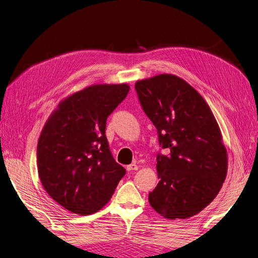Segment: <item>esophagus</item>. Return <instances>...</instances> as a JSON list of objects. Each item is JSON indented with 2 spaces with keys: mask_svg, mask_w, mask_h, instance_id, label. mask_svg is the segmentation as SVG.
Listing matches in <instances>:
<instances>
[{
  "mask_svg": "<svg viewBox=\"0 0 258 258\" xmlns=\"http://www.w3.org/2000/svg\"><path fill=\"white\" fill-rule=\"evenodd\" d=\"M126 169L128 171H132V170H138V166L136 164H131L128 166H126Z\"/></svg>",
  "mask_w": 258,
  "mask_h": 258,
  "instance_id": "1",
  "label": "esophagus"
}]
</instances>
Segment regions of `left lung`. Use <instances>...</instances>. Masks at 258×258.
<instances>
[{
    "instance_id": "1",
    "label": "left lung",
    "mask_w": 258,
    "mask_h": 258,
    "mask_svg": "<svg viewBox=\"0 0 258 258\" xmlns=\"http://www.w3.org/2000/svg\"><path fill=\"white\" fill-rule=\"evenodd\" d=\"M142 108L158 133L159 182L150 205L167 219H188L211 204L225 180L227 152L212 109L192 86L173 74L137 81Z\"/></svg>"
}]
</instances>
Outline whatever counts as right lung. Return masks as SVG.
I'll return each instance as SVG.
<instances>
[{"instance_id": "1", "label": "right lung", "mask_w": 258, "mask_h": 258, "mask_svg": "<svg viewBox=\"0 0 258 258\" xmlns=\"http://www.w3.org/2000/svg\"><path fill=\"white\" fill-rule=\"evenodd\" d=\"M128 91V84L88 86L61 100L46 120L37 146L38 175L67 211L99 212L125 174L111 156L105 128Z\"/></svg>"}]
</instances>
